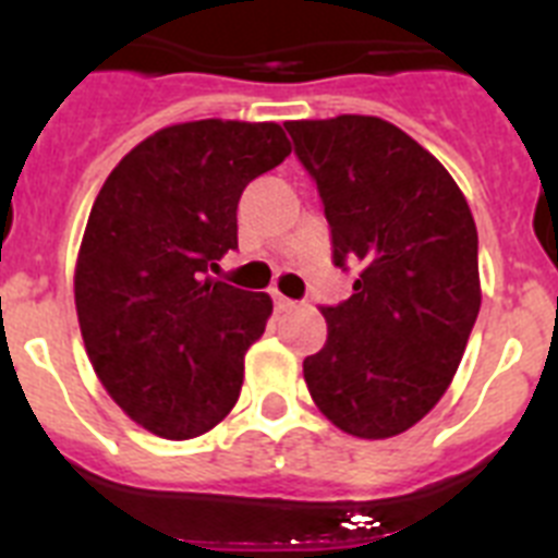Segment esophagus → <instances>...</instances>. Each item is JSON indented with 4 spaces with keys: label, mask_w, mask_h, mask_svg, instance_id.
Segmentation results:
<instances>
[{
    "label": "esophagus",
    "mask_w": 558,
    "mask_h": 558,
    "mask_svg": "<svg viewBox=\"0 0 558 558\" xmlns=\"http://www.w3.org/2000/svg\"><path fill=\"white\" fill-rule=\"evenodd\" d=\"M274 304H276V310H279V313H288V310L295 307L293 299H288V295H282V293H274Z\"/></svg>",
    "instance_id": "esophagus-1"
}]
</instances>
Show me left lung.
<instances>
[{
	"label": "left lung",
	"mask_w": 558,
	"mask_h": 558,
	"mask_svg": "<svg viewBox=\"0 0 558 558\" xmlns=\"http://www.w3.org/2000/svg\"><path fill=\"white\" fill-rule=\"evenodd\" d=\"M284 128L324 201L332 263L357 270L347 302L322 310L310 397L349 436H399L445 397L475 327V220L441 161L391 122L343 113Z\"/></svg>",
	"instance_id": "obj_1"
}]
</instances>
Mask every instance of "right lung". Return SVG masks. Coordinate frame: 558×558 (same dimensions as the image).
Wrapping results in <instances>:
<instances>
[{
    "mask_svg": "<svg viewBox=\"0 0 558 558\" xmlns=\"http://www.w3.org/2000/svg\"><path fill=\"white\" fill-rule=\"evenodd\" d=\"M284 156L276 122L161 128L92 206L75 268L83 343L113 402L156 436H201L240 397L245 352L274 302L209 270L236 248L243 190Z\"/></svg>",
    "mask_w": 558,
    "mask_h": 558,
    "instance_id": "obj_1",
    "label": "right lung"
}]
</instances>
